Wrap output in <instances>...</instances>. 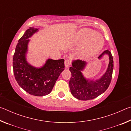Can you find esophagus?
<instances>
[{
	"instance_id": "34e87169",
	"label": "esophagus",
	"mask_w": 131,
	"mask_h": 131,
	"mask_svg": "<svg viewBox=\"0 0 131 131\" xmlns=\"http://www.w3.org/2000/svg\"><path fill=\"white\" fill-rule=\"evenodd\" d=\"M70 64H71V62H70V61L69 60V59H66V60L65 61V66L66 68H68L69 66L70 65Z\"/></svg>"
}]
</instances>
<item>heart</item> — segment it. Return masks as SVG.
I'll return each mask as SVG.
<instances>
[{"label": "heart", "mask_w": 131, "mask_h": 131, "mask_svg": "<svg viewBox=\"0 0 131 131\" xmlns=\"http://www.w3.org/2000/svg\"><path fill=\"white\" fill-rule=\"evenodd\" d=\"M76 42L81 45V50L87 56L96 54L103 45V39L100 35L89 29H81L75 35Z\"/></svg>", "instance_id": "b5f03b06"}]
</instances>
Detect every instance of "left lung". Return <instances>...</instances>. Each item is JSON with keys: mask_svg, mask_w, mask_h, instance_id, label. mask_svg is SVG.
I'll return each instance as SVG.
<instances>
[{"mask_svg": "<svg viewBox=\"0 0 131 131\" xmlns=\"http://www.w3.org/2000/svg\"><path fill=\"white\" fill-rule=\"evenodd\" d=\"M104 54H107L109 57L107 70L101 79L96 80H89L83 76L81 71L85 68L87 62L77 59L72 62V66L69 70L72 77L69 81L70 92L74 97L81 101L93 99L101 95L107 89L112 80L113 70V59L112 53L108 50H105L98 57L101 58Z\"/></svg>", "mask_w": 131, "mask_h": 131, "instance_id": "obj_1", "label": "left lung"}]
</instances>
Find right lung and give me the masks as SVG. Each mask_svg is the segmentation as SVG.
Masks as SVG:
<instances>
[{"instance_id": "obj_1", "label": "right lung", "mask_w": 131, "mask_h": 131, "mask_svg": "<svg viewBox=\"0 0 131 131\" xmlns=\"http://www.w3.org/2000/svg\"><path fill=\"white\" fill-rule=\"evenodd\" d=\"M38 29L30 27L19 39L13 56V72L19 85L29 94L42 96L49 94L61 72L65 69L64 59H48L43 67L36 68L26 61L29 38Z\"/></svg>"}]
</instances>
